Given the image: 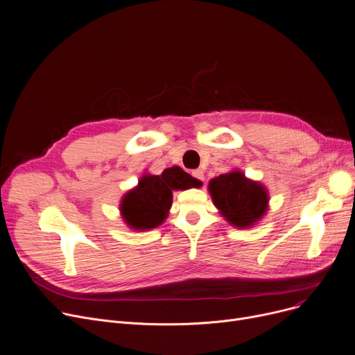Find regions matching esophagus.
Returning <instances> with one entry per match:
<instances>
[{"mask_svg": "<svg viewBox=\"0 0 355 355\" xmlns=\"http://www.w3.org/2000/svg\"><path fill=\"white\" fill-rule=\"evenodd\" d=\"M192 176H193L195 179L200 180V182L205 180V175H204V172H202V171H193V172H192Z\"/></svg>", "mask_w": 355, "mask_h": 355, "instance_id": "34e87169", "label": "esophagus"}]
</instances>
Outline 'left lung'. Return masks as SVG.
I'll use <instances>...</instances> for the list:
<instances>
[{"label":"left lung","instance_id":"1","mask_svg":"<svg viewBox=\"0 0 355 355\" xmlns=\"http://www.w3.org/2000/svg\"><path fill=\"white\" fill-rule=\"evenodd\" d=\"M208 192L215 208L235 228H252L268 211L267 188L239 168L211 179Z\"/></svg>","mask_w":355,"mask_h":355}]
</instances>
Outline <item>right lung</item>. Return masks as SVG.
I'll return each instance as SVG.
<instances>
[{
  "label": "right lung",
  "instance_id": "add662e5",
  "mask_svg": "<svg viewBox=\"0 0 355 355\" xmlns=\"http://www.w3.org/2000/svg\"><path fill=\"white\" fill-rule=\"evenodd\" d=\"M202 182L179 166L164 168L162 175L144 173L137 187L130 189L120 202V214L132 231H148L164 223L172 208L173 191L200 188Z\"/></svg>",
  "mask_w": 355,
  "mask_h": 355
}]
</instances>
